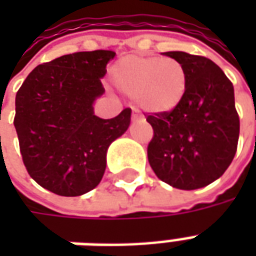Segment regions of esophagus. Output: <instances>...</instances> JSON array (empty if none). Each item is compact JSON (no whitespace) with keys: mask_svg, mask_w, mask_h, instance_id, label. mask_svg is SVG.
I'll list each match as a JSON object with an SVG mask.
<instances>
[{"mask_svg":"<svg viewBox=\"0 0 256 256\" xmlns=\"http://www.w3.org/2000/svg\"><path fill=\"white\" fill-rule=\"evenodd\" d=\"M132 118H133V120H137V119H141V118H142V116L140 115L138 112L134 111V112H133V115H132Z\"/></svg>","mask_w":256,"mask_h":256,"instance_id":"obj_1","label":"esophagus"}]
</instances>
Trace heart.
Instances as JSON below:
<instances>
[{
	"label": "heart",
	"instance_id": "1",
	"mask_svg": "<svg viewBox=\"0 0 256 256\" xmlns=\"http://www.w3.org/2000/svg\"><path fill=\"white\" fill-rule=\"evenodd\" d=\"M111 78L118 89L150 114L174 111L188 90L186 67L163 56H124L114 64Z\"/></svg>",
	"mask_w": 256,
	"mask_h": 256
}]
</instances>
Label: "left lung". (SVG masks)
I'll use <instances>...</instances> for the list:
<instances>
[{"instance_id": "left-lung-1", "label": "left lung", "mask_w": 256, "mask_h": 256, "mask_svg": "<svg viewBox=\"0 0 256 256\" xmlns=\"http://www.w3.org/2000/svg\"><path fill=\"white\" fill-rule=\"evenodd\" d=\"M188 70L182 102L168 114H152L148 160L159 180L192 190L214 182L236 155L240 119L233 84L214 62L185 52L163 53Z\"/></svg>"}]
</instances>
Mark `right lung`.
Returning <instances> with one entry per match:
<instances>
[{"label":"right lung","instance_id":"right-lung-1","mask_svg":"<svg viewBox=\"0 0 256 256\" xmlns=\"http://www.w3.org/2000/svg\"><path fill=\"white\" fill-rule=\"evenodd\" d=\"M112 50L64 54L36 67L16 93L14 128L30 177L60 196H80L100 184L106 150L130 124L132 110L96 116L101 78Z\"/></svg>","mask_w":256,"mask_h":256}]
</instances>
